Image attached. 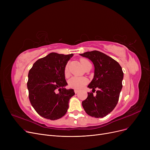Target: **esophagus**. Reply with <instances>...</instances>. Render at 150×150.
Instances as JSON below:
<instances>
[{
	"instance_id": "esophagus-1",
	"label": "esophagus",
	"mask_w": 150,
	"mask_h": 150,
	"mask_svg": "<svg viewBox=\"0 0 150 150\" xmlns=\"http://www.w3.org/2000/svg\"><path fill=\"white\" fill-rule=\"evenodd\" d=\"M74 92H75V93H77L78 92V90H76V89H75V90H74Z\"/></svg>"
}]
</instances>
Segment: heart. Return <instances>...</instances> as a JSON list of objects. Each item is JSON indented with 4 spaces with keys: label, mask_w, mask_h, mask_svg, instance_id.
I'll list each match as a JSON object with an SVG mask.
<instances>
[{
    "label": "heart",
    "mask_w": 150,
    "mask_h": 150,
    "mask_svg": "<svg viewBox=\"0 0 150 150\" xmlns=\"http://www.w3.org/2000/svg\"><path fill=\"white\" fill-rule=\"evenodd\" d=\"M81 64L83 67H84L86 65H87L89 62L84 58H81L80 60ZM64 74L65 77L67 78L69 76V71L68 69L67 65H66L64 67ZM88 83V79L85 77L81 76V77H78V76H73L70 78V79L69 80L68 84L69 86L71 88H73L75 89H82L84 86L87 84Z\"/></svg>",
    "instance_id": "1"
}]
</instances>
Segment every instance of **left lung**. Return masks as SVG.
<instances>
[{"label":"left lung","instance_id":"obj_1","mask_svg":"<svg viewBox=\"0 0 150 150\" xmlns=\"http://www.w3.org/2000/svg\"><path fill=\"white\" fill-rule=\"evenodd\" d=\"M81 56L91 60L95 67L94 76L88 87L95 90L94 96L88 92L82 106L89 115L102 118L109 114L116 106L122 88L123 72L119 62L106 54L97 50L87 52Z\"/></svg>","mask_w":150,"mask_h":150}]
</instances>
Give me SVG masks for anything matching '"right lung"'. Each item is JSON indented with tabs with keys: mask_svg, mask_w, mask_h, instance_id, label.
Instances as JSON below:
<instances>
[{
	"mask_svg": "<svg viewBox=\"0 0 150 150\" xmlns=\"http://www.w3.org/2000/svg\"><path fill=\"white\" fill-rule=\"evenodd\" d=\"M73 55L50 53L38 59L29 70L27 88L30 103L45 119L54 120L64 116L70 98L75 95L73 89L64 88L67 84L64 67Z\"/></svg>",
	"mask_w": 150,
	"mask_h": 150,
	"instance_id": "add662e5",
	"label": "right lung"
}]
</instances>
